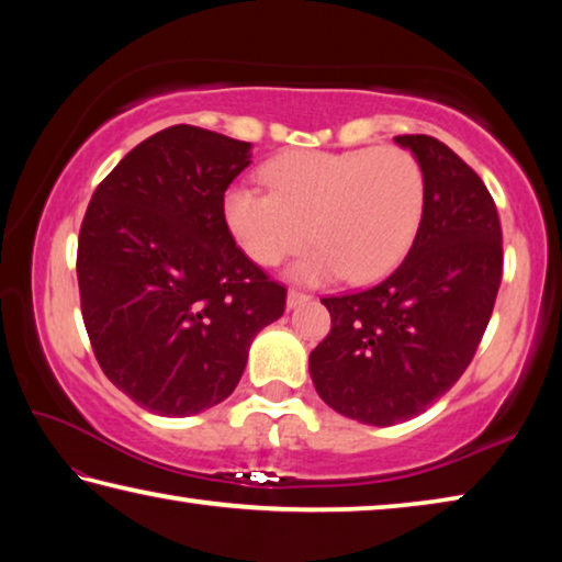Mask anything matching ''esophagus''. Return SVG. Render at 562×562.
<instances>
[{"mask_svg": "<svg viewBox=\"0 0 562 562\" xmlns=\"http://www.w3.org/2000/svg\"><path fill=\"white\" fill-rule=\"evenodd\" d=\"M310 300H312V294H307V292H300V290H290V292H288V310L300 307V304L310 302Z\"/></svg>", "mask_w": 562, "mask_h": 562, "instance_id": "obj_1", "label": "esophagus"}]
</instances>
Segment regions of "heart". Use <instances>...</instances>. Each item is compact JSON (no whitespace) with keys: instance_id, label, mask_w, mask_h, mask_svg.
Masks as SVG:
<instances>
[{"instance_id":"1","label":"heart","mask_w":562,"mask_h":562,"mask_svg":"<svg viewBox=\"0 0 562 562\" xmlns=\"http://www.w3.org/2000/svg\"><path fill=\"white\" fill-rule=\"evenodd\" d=\"M260 176L270 193L245 186L225 193L227 231L262 268L297 255L312 235L319 247L290 270L297 282L382 278L424 221L426 176L406 148L288 150Z\"/></svg>"}]
</instances>
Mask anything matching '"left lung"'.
<instances>
[{
	"label": "left lung",
	"instance_id": "left-lung-1",
	"mask_svg": "<svg viewBox=\"0 0 562 562\" xmlns=\"http://www.w3.org/2000/svg\"><path fill=\"white\" fill-rule=\"evenodd\" d=\"M394 140L424 168L422 227L386 280L322 300L331 329L310 355L322 402L372 426L418 416L459 382L503 274L498 211L475 170L431 136Z\"/></svg>",
	"mask_w": 562,
	"mask_h": 562
}]
</instances>
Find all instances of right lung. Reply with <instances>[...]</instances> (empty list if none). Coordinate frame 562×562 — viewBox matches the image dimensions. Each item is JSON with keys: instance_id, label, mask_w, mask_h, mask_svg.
I'll use <instances>...</instances> for the list:
<instances>
[{"instance_id": "1", "label": "right lung", "mask_w": 562, "mask_h": 562, "mask_svg": "<svg viewBox=\"0 0 562 562\" xmlns=\"http://www.w3.org/2000/svg\"><path fill=\"white\" fill-rule=\"evenodd\" d=\"M250 144L198 126L154 133L101 180L76 252L81 315L113 386L160 416L235 392L288 290L235 245L223 201Z\"/></svg>"}]
</instances>
